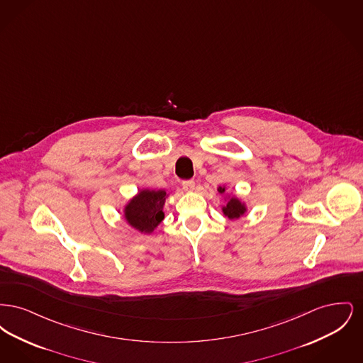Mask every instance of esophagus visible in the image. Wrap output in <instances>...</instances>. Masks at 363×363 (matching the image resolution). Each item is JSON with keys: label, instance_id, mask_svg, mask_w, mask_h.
Instances as JSON below:
<instances>
[{"label": "esophagus", "instance_id": "esophagus-1", "mask_svg": "<svg viewBox=\"0 0 363 363\" xmlns=\"http://www.w3.org/2000/svg\"><path fill=\"white\" fill-rule=\"evenodd\" d=\"M182 188H184L185 191H191V190L194 189V181H193V179L184 181V182H182Z\"/></svg>", "mask_w": 363, "mask_h": 363}]
</instances>
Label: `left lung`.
<instances>
[{
    "label": "left lung",
    "mask_w": 363,
    "mask_h": 363,
    "mask_svg": "<svg viewBox=\"0 0 363 363\" xmlns=\"http://www.w3.org/2000/svg\"><path fill=\"white\" fill-rule=\"evenodd\" d=\"M219 191L223 193L225 188H219ZM245 211H246V208L243 207L241 201L237 200L235 197H233V199L227 203V206L223 207V213H225L228 219H238L241 215L245 213Z\"/></svg>",
    "instance_id": "8db88e82"
}]
</instances>
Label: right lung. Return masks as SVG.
Here are the masks:
<instances>
[{"label":"right lung","mask_w":363,"mask_h":363,"mask_svg":"<svg viewBox=\"0 0 363 363\" xmlns=\"http://www.w3.org/2000/svg\"><path fill=\"white\" fill-rule=\"evenodd\" d=\"M164 190H141L125 208L126 220L141 233H152L164 218Z\"/></svg>","instance_id":"obj_1"}]
</instances>
